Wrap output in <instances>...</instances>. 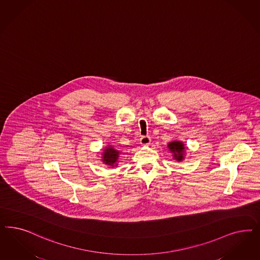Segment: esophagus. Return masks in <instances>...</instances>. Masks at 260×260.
I'll return each instance as SVG.
<instances>
[{"mask_svg":"<svg viewBox=\"0 0 260 260\" xmlns=\"http://www.w3.org/2000/svg\"><path fill=\"white\" fill-rule=\"evenodd\" d=\"M140 142H141V144H143V145H147V144L150 143V137H149V136H143V137L140 139Z\"/></svg>","mask_w":260,"mask_h":260,"instance_id":"1","label":"esophagus"}]
</instances>
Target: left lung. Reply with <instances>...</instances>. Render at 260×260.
<instances>
[{"label": "left lung", "mask_w": 260, "mask_h": 260, "mask_svg": "<svg viewBox=\"0 0 260 260\" xmlns=\"http://www.w3.org/2000/svg\"><path fill=\"white\" fill-rule=\"evenodd\" d=\"M168 148L170 149L171 152L174 153L173 157L177 160H182V159L184 158L183 153H184V144L181 142H172V143H169Z\"/></svg>", "instance_id": "1"}]
</instances>
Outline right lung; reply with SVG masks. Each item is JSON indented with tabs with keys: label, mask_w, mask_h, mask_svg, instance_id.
Instances as JSON below:
<instances>
[{
	"label": "right lung",
	"mask_w": 260,
	"mask_h": 260,
	"mask_svg": "<svg viewBox=\"0 0 260 260\" xmlns=\"http://www.w3.org/2000/svg\"><path fill=\"white\" fill-rule=\"evenodd\" d=\"M118 151L114 149L113 147L110 148H106L104 151V155H103V161L104 164L108 165V166H112L114 167L115 162L117 161V157H118Z\"/></svg>",
	"instance_id": "right-lung-1"
}]
</instances>
